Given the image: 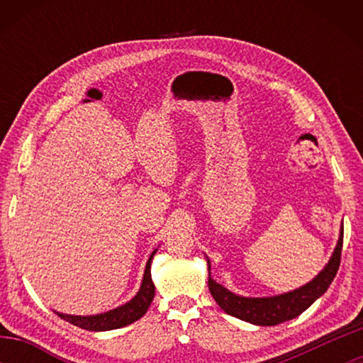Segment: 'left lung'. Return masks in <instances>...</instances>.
Returning a JSON list of instances; mask_svg holds the SVG:
<instances>
[{
    "label": "left lung",
    "mask_w": 363,
    "mask_h": 363,
    "mask_svg": "<svg viewBox=\"0 0 363 363\" xmlns=\"http://www.w3.org/2000/svg\"><path fill=\"white\" fill-rule=\"evenodd\" d=\"M342 233L344 227L341 224L340 237L337 243L331 253L328 262L318 272L314 279L307 281L306 285L296 288V290L275 294V296H262V298H251L242 296L225 286L218 284L211 277V264L206 256L208 262V288L213 294L214 301L223 309L225 314L240 318V320L250 322L259 327H272V325L284 323L286 320L298 317L299 314L314 304L322 294L328 290V286L333 281L335 275L340 269L341 250H342Z\"/></svg>",
    "instance_id": "1"
}]
</instances>
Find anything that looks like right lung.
<instances>
[{
  "instance_id": "add662e5",
  "label": "right lung",
  "mask_w": 363,
  "mask_h": 363,
  "mask_svg": "<svg viewBox=\"0 0 363 363\" xmlns=\"http://www.w3.org/2000/svg\"><path fill=\"white\" fill-rule=\"evenodd\" d=\"M157 250L152 251L149 261L145 264L144 277H143V281H140L139 291L134 294L128 303L115 307L112 311L102 312V314H94V315H70V314H62V312H57V311H54V314H57L60 318H64L65 322L75 325V327L89 330V331L116 330L139 320V318L145 314L147 309H149V306L152 304V299L155 296V285H153L152 281L150 264H152L153 256L157 253Z\"/></svg>"
}]
</instances>
